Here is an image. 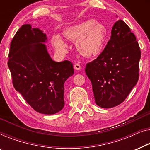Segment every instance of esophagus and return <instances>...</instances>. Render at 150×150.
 Masks as SVG:
<instances>
[{"mask_svg":"<svg viewBox=\"0 0 150 150\" xmlns=\"http://www.w3.org/2000/svg\"><path fill=\"white\" fill-rule=\"evenodd\" d=\"M74 69L75 70H80L81 69V66L80 64H77V63H76V64H74Z\"/></svg>","mask_w":150,"mask_h":150,"instance_id":"1","label":"esophagus"}]
</instances>
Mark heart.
Returning <instances> with one entry per match:
<instances>
[{
  "mask_svg": "<svg viewBox=\"0 0 150 150\" xmlns=\"http://www.w3.org/2000/svg\"><path fill=\"white\" fill-rule=\"evenodd\" d=\"M63 35L69 41H76V48L80 54L87 58H92L100 53L106 39L107 30L100 22L88 20L65 28ZM52 44L60 53H64L68 47L60 35L54 36Z\"/></svg>",
  "mask_w": 150,
  "mask_h": 150,
  "instance_id": "heart-1",
  "label": "heart"
}]
</instances>
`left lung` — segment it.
Returning <instances> with one entry per match:
<instances>
[{"label": "left lung", "mask_w": 150, "mask_h": 150, "mask_svg": "<svg viewBox=\"0 0 150 150\" xmlns=\"http://www.w3.org/2000/svg\"><path fill=\"white\" fill-rule=\"evenodd\" d=\"M140 58L135 35L124 21L117 20L106 47L86 66L97 105L112 108L125 100L138 81Z\"/></svg>", "instance_id": "8db88e82"}]
</instances>
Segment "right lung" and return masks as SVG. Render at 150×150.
<instances>
[{"label": "right lung", "mask_w": 150, "mask_h": 150, "mask_svg": "<svg viewBox=\"0 0 150 150\" xmlns=\"http://www.w3.org/2000/svg\"><path fill=\"white\" fill-rule=\"evenodd\" d=\"M46 39L39 28L23 25L11 42L7 64L15 89L34 110L49 115L64 107V83L74 70L70 61L52 60L42 43Z\"/></svg>", "instance_id": "obj_1"}]
</instances>
